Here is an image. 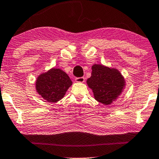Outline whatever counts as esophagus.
<instances>
[{
    "instance_id": "1",
    "label": "esophagus",
    "mask_w": 159,
    "mask_h": 159,
    "mask_svg": "<svg viewBox=\"0 0 159 159\" xmlns=\"http://www.w3.org/2000/svg\"><path fill=\"white\" fill-rule=\"evenodd\" d=\"M75 82L77 83H84L85 81V78L84 77H79V78H75Z\"/></svg>"
}]
</instances>
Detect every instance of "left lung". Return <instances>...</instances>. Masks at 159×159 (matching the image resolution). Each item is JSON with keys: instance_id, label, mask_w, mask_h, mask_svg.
<instances>
[{"instance_id": "8db88e82", "label": "left lung", "mask_w": 159, "mask_h": 159, "mask_svg": "<svg viewBox=\"0 0 159 159\" xmlns=\"http://www.w3.org/2000/svg\"><path fill=\"white\" fill-rule=\"evenodd\" d=\"M91 68V76L87 80V85L97 101L106 106L110 105L124 89V78L116 68L101 64H94Z\"/></svg>"}]
</instances>
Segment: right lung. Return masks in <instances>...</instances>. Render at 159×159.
<instances>
[{"label": "right lung", "instance_id": "add662e5", "mask_svg": "<svg viewBox=\"0 0 159 159\" xmlns=\"http://www.w3.org/2000/svg\"><path fill=\"white\" fill-rule=\"evenodd\" d=\"M71 85L67 73L60 68H53L38 76L35 89L48 102L56 103L63 98Z\"/></svg>", "mask_w": 159, "mask_h": 159}]
</instances>
